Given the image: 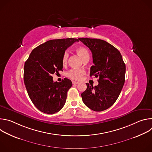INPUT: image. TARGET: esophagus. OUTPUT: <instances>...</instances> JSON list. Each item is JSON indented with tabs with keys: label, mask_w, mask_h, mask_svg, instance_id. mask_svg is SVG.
<instances>
[{
	"label": "esophagus",
	"mask_w": 152,
	"mask_h": 152,
	"mask_svg": "<svg viewBox=\"0 0 152 152\" xmlns=\"http://www.w3.org/2000/svg\"><path fill=\"white\" fill-rule=\"evenodd\" d=\"M72 83H73V84H77V83H79V82H76V81H72Z\"/></svg>",
	"instance_id": "esophagus-1"
}]
</instances>
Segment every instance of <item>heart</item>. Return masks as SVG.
<instances>
[{
    "label": "heart",
    "instance_id": "1",
    "mask_svg": "<svg viewBox=\"0 0 152 152\" xmlns=\"http://www.w3.org/2000/svg\"><path fill=\"white\" fill-rule=\"evenodd\" d=\"M76 52L83 59V61L89 60L90 53L88 50L83 47H79L76 49ZM69 59V53L66 51L63 53L62 62L64 65L66 64ZM85 74V71L83 69H71L67 73V76L73 80H80Z\"/></svg>",
    "mask_w": 152,
    "mask_h": 152
}]
</instances>
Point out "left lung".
<instances>
[{
    "label": "left lung",
    "instance_id": "left-lung-1",
    "mask_svg": "<svg viewBox=\"0 0 152 152\" xmlns=\"http://www.w3.org/2000/svg\"><path fill=\"white\" fill-rule=\"evenodd\" d=\"M93 54L94 66L90 76L99 77V84L93 86L86 83V90L81 94L84 104L99 112L110 107L118 99L125 81L126 66L120 52L107 42L96 38H78Z\"/></svg>",
    "mask_w": 152,
    "mask_h": 152
}]
</instances>
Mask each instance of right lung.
I'll return each mask as SVG.
<instances>
[{"label": "right lung", "instance_id": "add662e5", "mask_svg": "<svg viewBox=\"0 0 152 152\" xmlns=\"http://www.w3.org/2000/svg\"><path fill=\"white\" fill-rule=\"evenodd\" d=\"M76 38L52 39L40 45L31 53L24 66V82L31 101L38 110L53 114L59 111L66 103L72 81L53 80V74L62 70V57Z\"/></svg>", "mask_w": 152, "mask_h": 152}]
</instances>
